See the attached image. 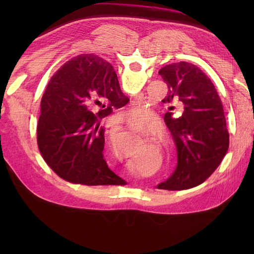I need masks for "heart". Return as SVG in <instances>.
I'll use <instances>...</instances> for the list:
<instances>
[{"label": "heart", "instance_id": "obj_1", "mask_svg": "<svg viewBox=\"0 0 254 254\" xmlns=\"http://www.w3.org/2000/svg\"><path fill=\"white\" fill-rule=\"evenodd\" d=\"M128 115H130V118L143 122L147 121L150 118V112L145 108H135V109H132Z\"/></svg>", "mask_w": 254, "mask_h": 254}]
</instances>
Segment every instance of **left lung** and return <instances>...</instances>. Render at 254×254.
Here are the masks:
<instances>
[{
    "label": "left lung",
    "mask_w": 254,
    "mask_h": 254,
    "mask_svg": "<svg viewBox=\"0 0 254 254\" xmlns=\"http://www.w3.org/2000/svg\"><path fill=\"white\" fill-rule=\"evenodd\" d=\"M158 74L168 85L164 104H181V117L167 112L164 120L177 147L178 164L164 190L201 185L217 169L229 146V134L219 96L205 73L188 62L168 64Z\"/></svg>",
    "instance_id": "1"
}]
</instances>
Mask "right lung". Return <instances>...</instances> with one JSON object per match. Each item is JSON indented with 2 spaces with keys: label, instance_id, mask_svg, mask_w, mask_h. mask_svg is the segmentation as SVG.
<instances>
[{
  "label": "right lung",
  "instance_id": "obj_1",
  "mask_svg": "<svg viewBox=\"0 0 254 254\" xmlns=\"http://www.w3.org/2000/svg\"><path fill=\"white\" fill-rule=\"evenodd\" d=\"M128 100L104 59L80 55L64 63L48 83L40 105L37 143L47 165L75 185H126L104 158L100 120Z\"/></svg>",
  "mask_w": 254,
  "mask_h": 254
}]
</instances>
